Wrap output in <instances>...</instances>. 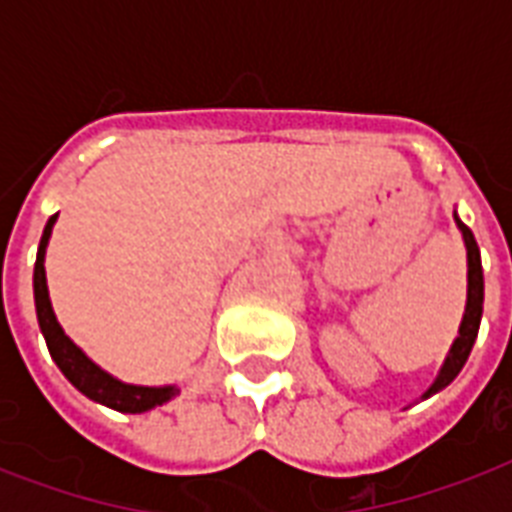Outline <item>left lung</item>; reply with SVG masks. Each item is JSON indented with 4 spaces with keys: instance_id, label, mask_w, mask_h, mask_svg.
<instances>
[{
    "instance_id": "8db88e82",
    "label": "left lung",
    "mask_w": 512,
    "mask_h": 512,
    "mask_svg": "<svg viewBox=\"0 0 512 512\" xmlns=\"http://www.w3.org/2000/svg\"><path fill=\"white\" fill-rule=\"evenodd\" d=\"M454 223L460 228L462 241H465V252H468V300H465V313H462L460 332L454 337L452 348L446 353L444 364L438 369L436 380L430 385L422 398H430L438 390H444L449 382L462 372V366L468 361L473 342L478 337V327H481V313H484V268H481V252H478L476 236L470 231L468 225L462 223L460 215L454 212Z\"/></svg>"
}]
</instances>
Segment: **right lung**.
<instances>
[{"mask_svg":"<svg viewBox=\"0 0 512 512\" xmlns=\"http://www.w3.org/2000/svg\"><path fill=\"white\" fill-rule=\"evenodd\" d=\"M58 215H52L44 225L42 241H39V252H36L34 265V303H36V319H39V329H42L47 348H50L52 361L58 364V369L66 374V380L74 385L79 393H84L92 401L116 409L124 414H140L154 409V406L167 404L170 398L180 393L177 385H132V382L116 380L114 374H108L106 369H100L71 337L63 332V327L55 319L50 303V289H47V273H44V255H47V244H50L52 225H55Z\"/></svg>","mask_w":512,"mask_h":512,"instance_id":"obj_1","label":"right lung"}]
</instances>
